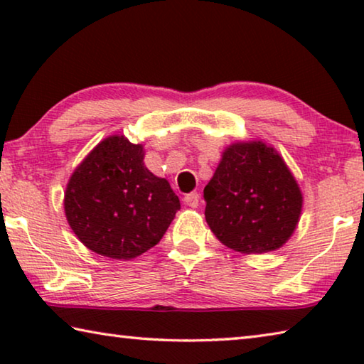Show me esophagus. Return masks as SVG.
I'll return each mask as SVG.
<instances>
[{
    "mask_svg": "<svg viewBox=\"0 0 364 364\" xmlns=\"http://www.w3.org/2000/svg\"><path fill=\"white\" fill-rule=\"evenodd\" d=\"M199 194L197 193H191V194H186L184 196V204L186 205H189V207H193V208H196L197 205H199Z\"/></svg>",
    "mask_w": 364,
    "mask_h": 364,
    "instance_id": "34e87169",
    "label": "esophagus"
}]
</instances>
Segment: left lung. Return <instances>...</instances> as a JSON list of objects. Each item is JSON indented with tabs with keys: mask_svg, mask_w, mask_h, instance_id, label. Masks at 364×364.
<instances>
[{
	"mask_svg": "<svg viewBox=\"0 0 364 364\" xmlns=\"http://www.w3.org/2000/svg\"><path fill=\"white\" fill-rule=\"evenodd\" d=\"M204 199L215 236L242 254L279 249L301 212L297 181L279 154L260 141L228 147Z\"/></svg>",
	"mask_w": 364,
	"mask_h": 364,
	"instance_id": "1",
	"label": "left lung"
}]
</instances>
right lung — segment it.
Returning a JSON list of instances; mask_svg holds the SVG:
<instances>
[{"label":"right lung","mask_w":364,"mask_h":364,"mask_svg":"<svg viewBox=\"0 0 364 364\" xmlns=\"http://www.w3.org/2000/svg\"><path fill=\"white\" fill-rule=\"evenodd\" d=\"M143 159V146L110 136L91 151L67 184L65 217L96 254L115 260L144 254L180 210L168 181L152 175Z\"/></svg>","instance_id":"1"}]
</instances>
